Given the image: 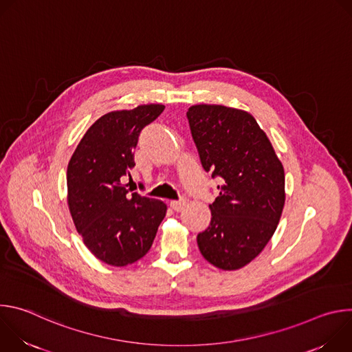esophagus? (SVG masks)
<instances>
[{"label": "esophagus", "instance_id": "obj_1", "mask_svg": "<svg viewBox=\"0 0 352 352\" xmlns=\"http://www.w3.org/2000/svg\"><path fill=\"white\" fill-rule=\"evenodd\" d=\"M185 199H178V200H171L170 202V205H171V208L175 210V212H181L182 210V208L185 206Z\"/></svg>", "mask_w": 352, "mask_h": 352}]
</instances>
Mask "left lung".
I'll return each instance as SVG.
<instances>
[{
  "instance_id": "left-lung-1",
  "label": "left lung",
  "mask_w": 352,
  "mask_h": 352,
  "mask_svg": "<svg viewBox=\"0 0 352 352\" xmlns=\"http://www.w3.org/2000/svg\"><path fill=\"white\" fill-rule=\"evenodd\" d=\"M186 118L204 170L223 179L209 205L210 224L197 234L199 250L219 269H241L277 228L285 200L283 164L246 111L197 104L188 109Z\"/></svg>"
}]
</instances>
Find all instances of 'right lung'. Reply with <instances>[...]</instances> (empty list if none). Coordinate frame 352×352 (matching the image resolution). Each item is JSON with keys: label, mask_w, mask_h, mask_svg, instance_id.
I'll return each instance as SVG.
<instances>
[{"label": "right lung", "mask_w": 352, "mask_h": 352, "mask_svg": "<svg viewBox=\"0 0 352 352\" xmlns=\"http://www.w3.org/2000/svg\"><path fill=\"white\" fill-rule=\"evenodd\" d=\"M164 110L138 106L98 118L74 152L68 170V205L90 252L111 266H126L152 246L167 206L122 184L135 166L133 150L142 129Z\"/></svg>", "instance_id": "right-lung-1"}]
</instances>
